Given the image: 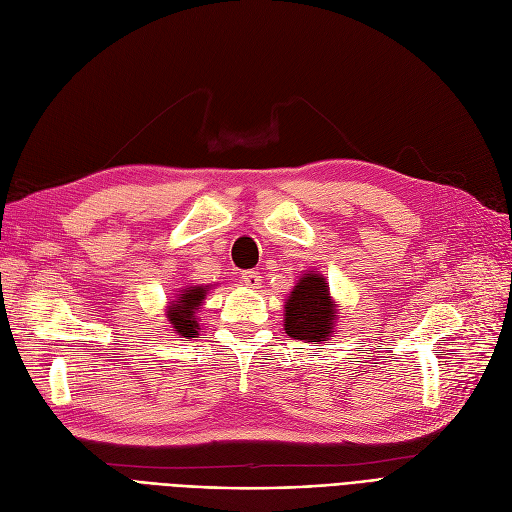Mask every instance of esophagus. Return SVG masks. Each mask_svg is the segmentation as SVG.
Instances as JSON below:
<instances>
[{"mask_svg":"<svg viewBox=\"0 0 512 512\" xmlns=\"http://www.w3.org/2000/svg\"><path fill=\"white\" fill-rule=\"evenodd\" d=\"M241 281H243V284L248 286V288H258L262 279H260V273H258V271H243V273H241Z\"/></svg>","mask_w":512,"mask_h":512,"instance_id":"34e87169","label":"esophagus"}]
</instances>
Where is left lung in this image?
<instances>
[{"label": "left lung", "instance_id": "1", "mask_svg": "<svg viewBox=\"0 0 512 512\" xmlns=\"http://www.w3.org/2000/svg\"><path fill=\"white\" fill-rule=\"evenodd\" d=\"M334 307L324 277L307 273L286 303V332L292 339L320 343L332 332Z\"/></svg>", "mask_w": 512, "mask_h": 512}]
</instances>
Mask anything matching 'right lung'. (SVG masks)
I'll return each mask as SVG.
<instances>
[{"label":"right lung","mask_w":512,"mask_h":512,"mask_svg":"<svg viewBox=\"0 0 512 512\" xmlns=\"http://www.w3.org/2000/svg\"><path fill=\"white\" fill-rule=\"evenodd\" d=\"M207 290L203 286H195L184 290V294L178 296V301L171 303V309L167 311V317L175 332L182 337H192L197 332V317L195 311L201 307V301L205 298Z\"/></svg>","instance_id":"1"}]
</instances>
